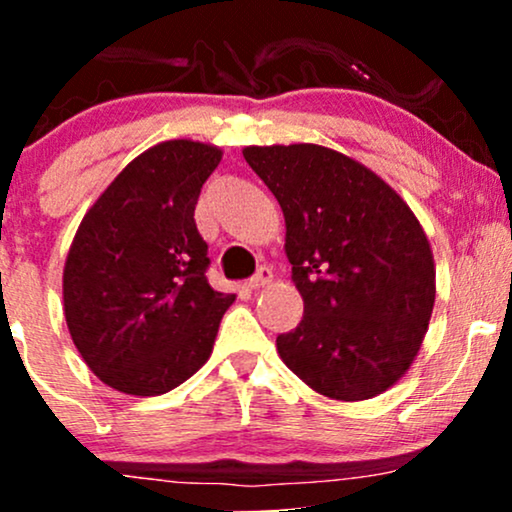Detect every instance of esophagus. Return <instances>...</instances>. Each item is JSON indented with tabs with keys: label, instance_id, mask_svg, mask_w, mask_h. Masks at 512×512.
I'll list each match as a JSON object with an SVG mask.
<instances>
[{
	"label": "esophagus",
	"instance_id": "1",
	"mask_svg": "<svg viewBox=\"0 0 512 512\" xmlns=\"http://www.w3.org/2000/svg\"><path fill=\"white\" fill-rule=\"evenodd\" d=\"M272 279H274L272 269L260 267V269H257V274L248 281V286H250V289H264V286L272 284Z\"/></svg>",
	"mask_w": 512,
	"mask_h": 512
}]
</instances>
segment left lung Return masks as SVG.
Returning a JSON list of instances; mask_svg holds the SVG:
<instances>
[{
    "mask_svg": "<svg viewBox=\"0 0 512 512\" xmlns=\"http://www.w3.org/2000/svg\"><path fill=\"white\" fill-rule=\"evenodd\" d=\"M284 211L303 320L276 351L305 385L339 402L383 395L407 373L436 303L431 243L373 170L317 144L245 146Z\"/></svg>",
    "mask_w": 512,
    "mask_h": 512,
    "instance_id": "1",
    "label": "left lung"
}]
</instances>
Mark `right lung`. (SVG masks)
I'll list each match as a JSON object with an SVG mask.
<instances>
[{"label": "right lung", "instance_id": "add662e5", "mask_svg": "<svg viewBox=\"0 0 512 512\" xmlns=\"http://www.w3.org/2000/svg\"><path fill=\"white\" fill-rule=\"evenodd\" d=\"M219 146L170 139L132 163L81 219L62 274L64 317L86 366L117 392L156 397L209 361L236 293L207 281L195 204Z\"/></svg>", "mask_w": 512, "mask_h": 512}]
</instances>
